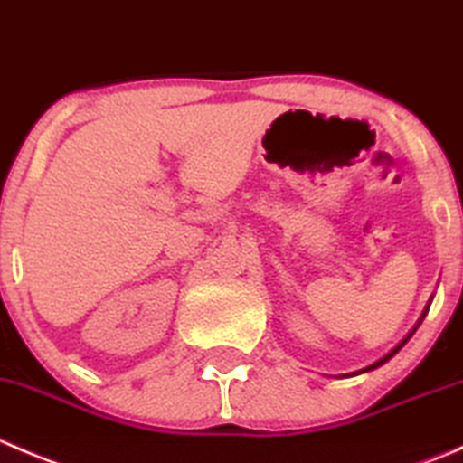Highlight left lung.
<instances>
[{"mask_svg": "<svg viewBox=\"0 0 463 463\" xmlns=\"http://www.w3.org/2000/svg\"><path fill=\"white\" fill-rule=\"evenodd\" d=\"M423 316H426V314H423ZM423 316H421V320H423ZM412 334H414V331H412ZM412 334H410V335H412ZM410 335H408V338H410ZM408 338H405V340H408ZM405 340H403V343H401V345H399V347H396V349H392V352H390V354H387V356H385V358H381V361H378V363H374V365H370V367H367V370H363V372H370V370H374V367H378V365H383V363H385V361H390V358H392V356H394V354H396V352H399V349H401V347H403V345H405Z\"/></svg>", "mask_w": 463, "mask_h": 463, "instance_id": "left-lung-1", "label": "left lung"}]
</instances>
